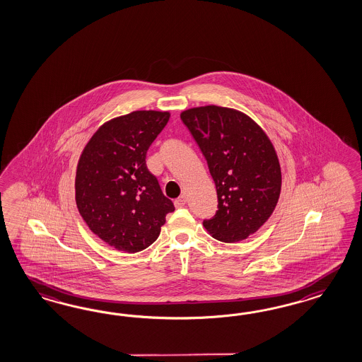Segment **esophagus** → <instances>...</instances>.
Segmentation results:
<instances>
[{
  "mask_svg": "<svg viewBox=\"0 0 362 362\" xmlns=\"http://www.w3.org/2000/svg\"><path fill=\"white\" fill-rule=\"evenodd\" d=\"M186 197H185V195H180L177 199H175L174 204H175L176 209H180V207H183V206L186 204Z\"/></svg>",
  "mask_w": 362,
  "mask_h": 362,
  "instance_id": "1",
  "label": "esophagus"
}]
</instances>
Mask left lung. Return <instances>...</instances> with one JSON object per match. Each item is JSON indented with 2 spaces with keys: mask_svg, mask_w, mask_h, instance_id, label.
<instances>
[{
  "mask_svg": "<svg viewBox=\"0 0 362 362\" xmlns=\"http://www.w3.org/2000/svg\"><path fill=\"white\" fill-rule=\"evenodd\" d=\"M182 121L207 159L218 207L203 226L223 243H239L263 227L281 191L274 143L243 111L216 105L182 111Z\"/></svg>",
  "mask_w": 362,
  "mask_h": 362,
  "instance_id": "1",
  "label": "left lung"
}]
</instances>
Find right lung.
Listing matches in <instances>:
<instances>
[{
  "mask_svg": "<svg viewBox=\"0 0 362 362\" xmlns=\"http://www.w3.org/2000/svg\"><path fill=\"white\" fill-rule=\"evenodd\" d=\"M168 111L136 110L105 122L78 160L76 203L90 230L121 252H141L158 239L174 203L146 165V153Z\"/></svg>",
  "mask_w": 362,
  "mask_h": 362,
  "instance_id": "obj_1",
  "label": "right lung"
}]
</instances>
